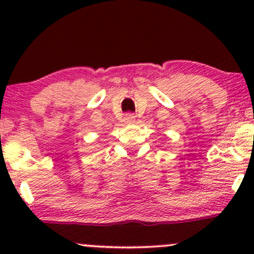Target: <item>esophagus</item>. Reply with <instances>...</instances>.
<instances>
[{
	"label": "esophagus",
	"mask_w": 254,
	"mask_h": 254,
	"mask_svg": "<svg viewBox=\"0 0 254 254\" xmlns=\"http://www.w3.org/2000/svg\"><path fill=\"white\" fill-rule=\"evenodd\" d=\"M124 121L125 123H133V122H135V116H133L132 113H127L124 117Z\"/></svg>",
	"instance_id": "obj_1"
}]
</instances>
